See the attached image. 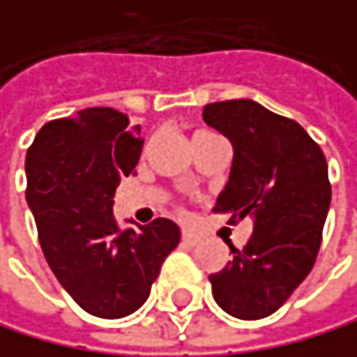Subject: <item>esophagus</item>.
Returning a JSON list of instances; mask_svg holds the SVG:
<instances>
[{"mask_svg":"<svg viewBox=\"0 0 357 357\" xmlns=\"http://www.w3.org/2000/svg\"><path fill=\"white\" fill-rule=\"evenodd\" d=\"M181 238H183V242L188 244V246H194V244H198V242H200V236H196V233H194V231H190V229H183Z\"/></svg>","mask_w":357,"mask_h":357,"instance_id":"1","label":"esophagus"}]
</instances>
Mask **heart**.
Listing matches in <instances>:
<instances>
[{"label":"heart","mask_w":357,"mask_h":357,"mask_svg":"<svg viewBox=\"0 0 357 357\" xmlns=\"http://www.w3.org/2000/svg\"><path fill=\"white\" fill-rule=\"evenodd\" d=\"M198 135H200V132H198Z\"/></svg>","instance_id":"heart-1"}]
</instances>
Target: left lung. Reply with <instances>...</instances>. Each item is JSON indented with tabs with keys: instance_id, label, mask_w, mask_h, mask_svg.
<instances>
[{
	"instance_id": "1",
	"label": "left lung",
	"mask_w": 357,
	"mask_h": 357,
	"mask_svg": "<svg viewBox=\"0 0 357 357\" xmlns=\"http://www.w3.org/2000/svg\"><path fill=\"white\" fill-rule=\"evenodd\" d=\"M207 126L233 146L231 172L215 211L253 215V236L220 273L209 275L215 303L242 321L277 312L298 288L321 246L331 202L323 150L294 119L253 100L207 104Z\"/></svg>"
}]
</instances>
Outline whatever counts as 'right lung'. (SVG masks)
Returning <instances> with one entry per match:
<instances>
[{
  "label": "right lung",
  "instance_id": "obj_1",
  "mask_svg": "<svg viewBox=\"0 0 357 357\" xmlns=\"http://www.w3.org/2000/svg\"><path fill=\"white\" fill-rule=\"evenodd\" d=\"M139 132L124 113L84 109L45 124L26 155V198L43 255L71 298L100 319L139 310L181 242L167 218L117 227L115 190L139 163Z\"/></svg>",
  "mask_w": 357,
  "mask_h": 357
}]
</instances>
